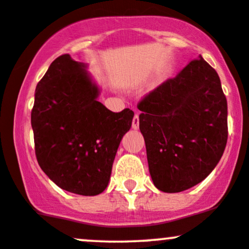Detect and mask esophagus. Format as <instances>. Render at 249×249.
<instances>
[{
    "label": "esophagus",
    "instance_id": "34e87169",
    "mask_svg": "<svg viewBox=\"0 0 249 249\" xmlns=\"http://www.w3.org/2000/svg\"><path fill=\"white\" fill-rule=\"evenodd\" d=\"M138 127H139V115L138 113H136L132 121V128L133 130H137Z\"/></svg>",
    "mask_w": 249,
    "mask_h": 249
}]
</instances>
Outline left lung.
Listing matches in <instances>:
<instances>
[{
	"mask_svg": "<svg viewBox=\"0 0 249 249\" xmlns=\"http://www.w3.org/2000/svg\"><path fill=\"white\" fill-rule=\"evenodd\" d=\"M154 186L178 193L201 182L227 142V101L216 71L201 56L138 104Z\"/></svg>",
	"mask_w": 249,
	"mask_h": 249,
	"instance_id": "1",
	"label": "left lung"
}]
</instances>
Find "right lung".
<instances>
[{
  "mask_svg": "<svg viewBox=\"0 0 249 249\" xmlns=\"http://www.w3.org/2000/svg\"><path fill=\"white\" fill-rule=\"evenodd\" d=\"M87 68L68 53L51 63L36 87L31 127L37 161L49 179L68 192L97 196L107 187L134 113L112 112L98 102L101 89Z\"/></svg>",
  "mask_w": 249,
  "mask_h": 249,
  "instance_id": "add662e5",
  "label": "right lung"
}]
</instances>
